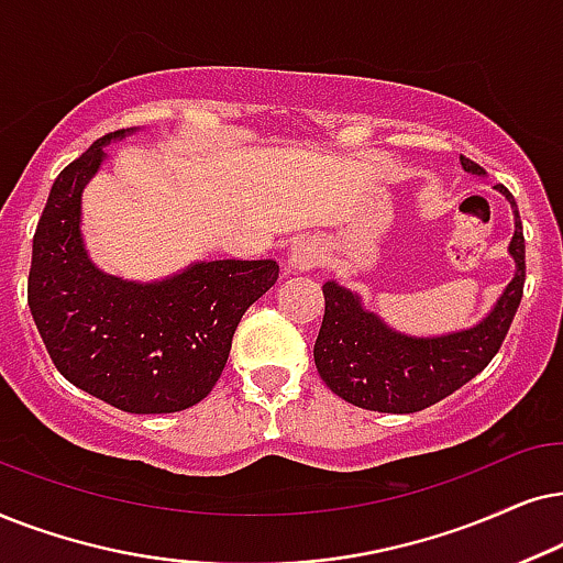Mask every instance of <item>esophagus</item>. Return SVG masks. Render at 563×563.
<instances>
[{
  "label": "esophagus",
  "instance_id": "obj_1",
  "mask_svg": "<svg viewBox=\"0 0 563 563\" xmlns=\"http://www.w3.org/2000/svg\"><path fill=\"white\" fill-rule=\"evenodd\" d=\"M319 262H321V250L317 244H313V242H298L294 250H290L288 267L298 269V273H306V269L319 265Z\"/></svg>",
  "mask_w": 563,
  "mask_h": 563
}]
</instances>
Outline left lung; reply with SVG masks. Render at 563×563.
Returning a JSON list of instances; mask_svg holds the SVG:
<instances>
[{
	"label": "left lung",
	"mask_w": 563,
	"mask_h": 563,
	"mask_svg": "<svg viewBox=\"0 0 563 563\" xmlns=\"http://www.w3.org/2000/svg\"><path fill=\"white\" fill-rule=\"evenodd\" d=\"M463 169L486 175L476 162L461 156ZM515 213V236L509 254L515 277L505 294L476 327L443 336H411L386 324L378 313L363 309L360 296L340 283H324V321H321L313 363L324 384L340 399L360 409L411 415L438 404L478 376L512 324L526 286V236L512 192L497 185Z\"/></svg>",
	"instance_id": "8db88e82"
}]
</instances>
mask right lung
Masks as SVG:
<instances>
[{"label":"right lung","mask_w":563,"mask_h":563,"mask_svg":"<svg viewBox=\"0 0 563 563\" xmlns=\"http://www.w3.org/2000/svg\"><path fill=\"white\" fill-rule=\"evenodd\" d=\"M97 139L51 187L33 236L27 306L58 373L131 415L203 401L221 378L244 311L277 280L273 260L195 262L156 283L102 273L81 242V190L100 169Z\"/></svg>","instance_id":"1"}]
</instances>
